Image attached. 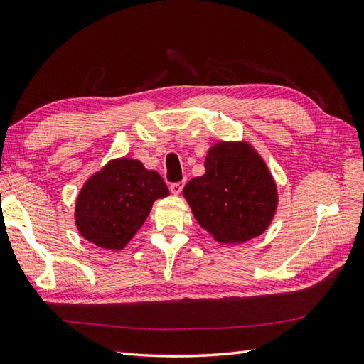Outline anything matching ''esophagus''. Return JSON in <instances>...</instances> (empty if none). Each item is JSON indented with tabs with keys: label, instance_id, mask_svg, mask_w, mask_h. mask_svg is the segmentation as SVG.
Masks as SVG:
<instances>
[{
	"label": "esophagus",
	"instance_id": "obj_1",
	"mask_svg": "<svg viewBox=\"0 0 364 364\" xmlns=\"http://www.w3.org/2000/svg\"><path fill=\"white\" fill-rule=\"evenodd\" d=\"M183 186H184L183 181L181 183H172V184H170V192H172L173 196H178L183 191Z\"/></svg>",
	"mask_w": 364,
	"mask_h": 364
}]
</instances>
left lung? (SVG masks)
Returning a JSON list of instances; mask_svg holds the SVG:
<instances>
[{"label":"left lung","instance_id":"8db88e82","mask_svg":"<svg viewBox=\"0 0 364 364\" xmlns=\"http://www.w3.org/2000/svg\"><path fill=\"white\" fill-rule=\"evenodd\" d=\"M206 172L184 186L197 222L222 244H241L264 233L278 203L266 162L247 142H219L205 159Z\"/></svg>","mask_w":364,"mask_h":364}]
</instances>
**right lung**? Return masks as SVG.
I'll return each instance as SVG.
<instances>
[{"mask_svg":"<svg viewBox=\"0 0 364 364\" xmlns=\"http://www.w3.org/2000/svg\"><path fill=\"white\" fill-rule=\"evenodd\" d=\"M168 196L161 175L141 161L112 159L84 183L75 220L82 237L107 250H122L149 218L153 202Z\"/></svg>","mask_w":364,"mask_h":364,"instance_id":"1","label":"right lung"}]
</instances>
